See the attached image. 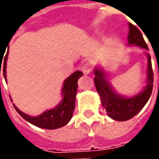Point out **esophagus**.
<instances>
[{"label":"esophagus","mask_w":159,"mask_h":159,"mask_svg":"<svg viewBox=\"0 0 159 159\" xmlns=\"http://www.w3.org/2000/svg\"><path fill=\"white\" fill-rule=\"evenodd\" d=\"M93 70V66H92V65L88 62V63H85V64L83 66V71L85 74H89Z\"/></svg>","instance_id":"esophagus-1"}]
</instances>
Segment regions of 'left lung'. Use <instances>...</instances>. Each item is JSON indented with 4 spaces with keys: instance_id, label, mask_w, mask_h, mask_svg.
<instances>
[{
    "instance_id": "8db88e82",
    "label": "left lung",
    "mask_w": 159,
    "mask_h": 159,
    "mask_svg": "<svg viewBox=\"0 0 159 159\" xmlns=\"http://www.w3.org/2000/svg\"><path fill=\"white\" fill-rule=\"evenodd\" d=\"M129 44H136L143 49L148 50V44L139 29L130 23H129ZM147 56L148 58V84L144 91L132 98H124L117 94L104 78L105 76L103 71L98 69L94 70V84L100 96L102 105L107 111L108 116L115 120L125 121L134 117L145 106L151 96L153 88V70L152 67L151 56L149 54H147Z\"/></svg>"
}]
</instances>
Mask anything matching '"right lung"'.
<instances>
[{"mask_svg":"<svg viewBox=\"0 0 159 159\" xmlns=\"http://www.w3.org/2000/svg\"><path fill=\"white\" fill-rule=\"evenodd\" d=\"M7 54L8 50L7 55L5 56L4 61H3V75H4L5 80H7L6 79V66H7ZM1 63H2V61H1ZM1 67H2V65H1ZM83 75V73L82 71L77 70L72 75H70L68 78H66V80L65 81L63 89H62V93L64 97L63 100L55 109L47 110L40 116L32 117L20 111L13 104L14 108L24 120L31 124L34 125L38 127L49 129V130L62 127L67 124L72 117V114L75 109L76 91H77V80Z\"/></svg>","mask_w":159,"mask_h":159,"instance_id":"1","label":"right lung"}]
</instances>
